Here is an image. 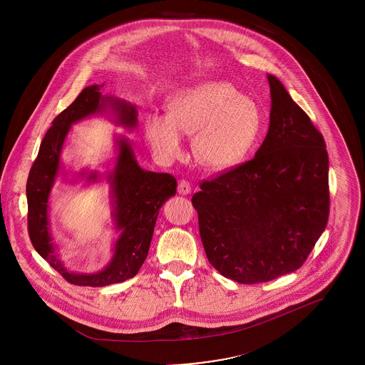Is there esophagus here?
Segmentation results:
<instances>
[{"label":"esophagus","instance_id":"34e87169","mask_svg":"<svg viewBox=\"0 0 365 365\" xmlns=\"http://www.w3.org/2000/svg\"><path fill=\"white\" fill-rule=\"evenodd\" d=\"M178 192L182 195H187L191 192V185L187 180H180L178 185Z\"/></svg>","mask_w":365,"mask_h":365}]
</instances>
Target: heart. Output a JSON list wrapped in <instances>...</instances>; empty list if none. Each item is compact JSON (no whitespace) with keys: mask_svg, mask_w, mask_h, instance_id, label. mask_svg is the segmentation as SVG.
<instances>
[{"mask_svg":"<svg viewBox=\"0 0 365 365\" xmlns=\"http://www.w3.org/2000/svg\"><path fill=\"white\" fill-rule=\"evenodd\" d=\"M165 105L167 112L150 110L143 120L145 138L163 163L180 156L183 134H192V155L202 167L232 168L256 148L265 125L260 105L226 81L178 88Z\"/></svg>","mask_w":365,"mask_h":365,"instance_id":"1","label":"heart"}]
</instances>
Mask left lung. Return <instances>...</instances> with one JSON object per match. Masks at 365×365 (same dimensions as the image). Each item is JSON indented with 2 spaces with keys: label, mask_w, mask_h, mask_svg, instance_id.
<instances>
[{
  "label": "left lung",
  "mask_w": 365,
  "mask_h": 365,
  "mask_svg": "<svg viewBox=\"0 0 365 365\" xmlns=\"http://www.w3.org/2000/svg\"><path fill=\"white\" fill-rule=\"evenodd\" d=\"M269 128L255 158L191 198L209 262L243 284L294 272L326 230L329 155L323 135L277 76Z\"/></svg>",
  "instance_id": "obj_1"
}]
</instances>
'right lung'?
Instances as JSON below:
<instances>
[{
  "instance_id": "obj_1",
  "label": "right lung",
  "mask_w": 365,
  "mask_h": 365,
  "mask_svg": "<svg viewBox=\"0 0 365 365\" xmlns=\"http://www.w3.org/2000/svg\"><path fill=\"white\" fill-rule=\"evenodd\" d=\"M104 85L82 90L72 104L52 122L45 134L38 157L27 179L29 234L35 250L72 284L103 287L134 278L146 260L153 237L158 210L176 194L173 175L143 170L138 164L133 143L124 135L115 137V157L105 171L83 170L72 175L71 182L86 184L105 180L110 185V200L114 227L118 238L113 256L101 272L75 273L68 270L56 253L48 220L50 192L58 177L68 178L61 153L71 125L96 115H109L112 122L125 130L138 127L137 106L115 96L101 94Z\"/></svg>"
}]
</instances>
